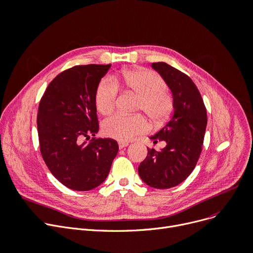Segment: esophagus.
I'll return each instance as SVG.
<instances>
[{
	"label": "esophagus",
	"instance_id": "34e87169",
	"mask_svg": "<svg viewBox=\"0 0 253 253\" xmlns=\"http://www.w3.org/2000/svg\"><path fill=\"white\" fill-rule=\"evenodd\" d=\"M126 146H128V143H127V142H119V148H120V149L125 148Z\"/></svg>",
	"mask_w": 253,
	"mask_h": 253
}]
</instances>
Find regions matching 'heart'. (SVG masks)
<instances>
[{"mask_svg":"<svg viewBox=\"0 0 253 253\" xmlns=\"http://www.w3.org/2000/svg\"><path fill=\"white\" fill-rule=\"evenodd\" d=\"M118 83L138 96L137 110L143 111L154 123L163 122L171 114L173 97L166 90L164 79L154 71L143 68L126 71L116 80L106 76L99 81L94 103L100 114L109 115L115 110L119 94ZM146 129L147 122L142 115L116 114L103 123L105 135L119 141H128Z\"/></svg>","mask_w":253,"mask_h":253,"instance_id":"heart-1","label":"heart"}]
</instances>
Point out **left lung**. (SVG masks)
Listing matches in <instances>:
<instances>
[{
  "label": "left lung",
  "instance_id": "obj_1",
  "mask_svg": "<svg viewBox=\"0 0 253 253\" xmlns=\"http://www.w3.org/2000/svg\"><path fill=\"white\" fill-rule=\"evenodd\" d=\"M173 94L171 119L150 139L167 145L158 151L147 147V157L138 173L144 183L157 189H168L182 183L194 170L203 150L208 123L207 109L194 82L185 73L164 62L153 63Z\"/></svg>",
  "mask_w": 253,
  "mask_h": 253
}]
</instances>
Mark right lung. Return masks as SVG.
<instances>
[{
	"instance_id": "right-lung-1",
	"label": "right lung",
	"mask_w": 253,
	"mask_h": 253,
	"mask_svg": "<svg viewBox=\"0 0 253 253\" xmlns=\"http://www.w3.org/2000/svg\"><path fill=\"white\" fill-rule=\"evenodd\" d=\"M108 65H77L58 74L39 106L38 132L42 159L66 187L88 191L102 184L118 154L117 141L92 137L98 131L94 103Z\"/></svg>"
}]
</instances>
